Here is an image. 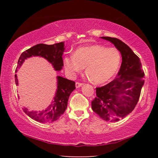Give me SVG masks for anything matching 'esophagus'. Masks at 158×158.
Wrapping results in <instances>:
<instances>
[{
    "mask_svg": "<svg viewBox=\"0 0 158 158\" xmlns=\"http://www.w3.org/2000/svg\"><path fill=\"white\" fill-rule=\"evenodd\" d=\"M83 85H84V84H81V83L76 82V88H77V89H79V88H80L81 86H82Z\"/></svg>",
    "mask_w": 158,
    "mask_h": 158,
    "instance_id": "1",
    "label": "esophagus"
}]
</instances>
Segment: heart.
<instances>
[{
	"instance_id": "b5f03b06",
	"label": "heart",
	"mask_w": 158,
	"mask_h": 158,
	"mask_svg": "<svg viewBox=\"0 0 158 158\" xmlns=\"http://www.w3.org/2000/svg\"><path fill=\"white\" fill-rule=\"evenodd\" d=\"M121 63V55L116 48L101 44L79 47L74 54L64 58V65L69 75L84 70L96 84L109 82L116 75Z\"/></svg>"
}]
</instances>
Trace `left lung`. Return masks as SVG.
Segmentation results:
<instances>
[{
	"mask_svg": "<svg viewBox=\"0 0 158 158\" xmlns=\"http://www.w3.org/2000/svg\"><path fill=\"white\" fill-rule=\"evenodd\" d=\"M101 38L111 42L119 51L122 63L116 79L96 88L97 97L92 101L91 106L101 118L116 122L127 116L137 105L144 84V73L139 58L126 44L115 37Z\"/></svg>",
	"mask_w": 158,
	"mask_h": 158,
	"instance_id": "8db88e82",
	"label": "left lung"
}]
</instances>
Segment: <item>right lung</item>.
<instances>
[{"label":"right lung","mask_w":158,"mask_h":158,"mask_svg":"<svg viewBox=\"0 0 158 158\" xmlns=\"http://www.w3.org/2000/svg\"><path fill=\"white\" fill-rule=\"evenodd\" d=\"M65 51L64 42H59L52 45L44 44H38L31 47L21 53L19 58L17 67L15 73L18 71V68L22 65L26 59L33 56H39L44 58L48 62L52 64L56 71H60L63 67V60L62 56ZM15 84L18 85V79L17 74H15ZM57 89L55 96L53 98L52 104L48 107L42 111H28L27 108L23 109V111L37 122L52 123L59 118L61 115L64 114L68 106V102L72 92L76 89L75 82L67 79L63 77L57 76Z\"/></svg>","instance_id":"1"}]
</instances>
